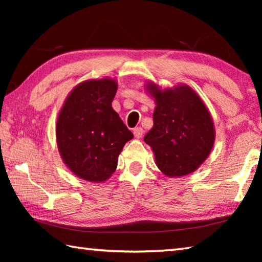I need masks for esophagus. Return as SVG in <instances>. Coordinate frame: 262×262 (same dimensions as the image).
<instances>
[{
	"label": "esophagus",
	"instance_id": "obj_1",
	"mask_svg": "<svg viewBox=\"0 0 262 262\" xmlns=\"http://www.w3.org/2000/svg\"><path fill=\"white\" fill-rule=\"evenodd\" d=\"M133 133H134V136L136 138H141L143 136L144 130H143L142 127H136V128H134V130H133Z\"/></svg>",
	"mask_w": 262,
	"mask_h": 262
}]
</instances>
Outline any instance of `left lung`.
<instances>
[{
    "label": "left lung",
    "instance_id": "8db88e82",
    "mask_svg": "<svg viewBox=\"0 0 262 262\" xmlns=\"http://www.w3.org/2000/svg\"><path fill=\"white\" fill-rule=\"evenodd\" d=\"M147 90L157 102L154 125L144 137L152 147L158 168L168 177L191 173L207 159L214 145L213 120L197 93L188 85Z\"/></svg>",
    "mask_w": 262,
    "mask_h": 262
}]
</instances>
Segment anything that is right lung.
<instances>
[{"label": "right lung", "mask_w": 262, "mask_h": 262, "mask_svg": "<svg viewBox=\"0 0 262 262\" xmlns=\"http://www.w3.org/2000/svg\"><path fill=\"white\" fill-rule=\"evenodd\" d=\"M116 92L114 80L84 81L72 90L58 115L59 153L70 170L84 180L110 178L122 147L134 137L111 107Z\"/></svg>", "instance_id": "add662e5"}]
</instances>
